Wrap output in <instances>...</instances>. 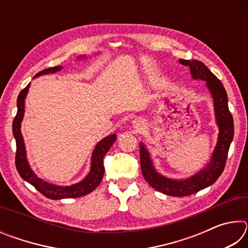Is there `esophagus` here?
I'll list each match as a JSON object with an SVG mask.
<instances>
[{
    "instance_id": "esophagus-1",
    "label": "esophagus",
    "mask_w": 248,
    "mask_h": 248,
    "mask_svg": "<svg viewBox=\"0 0 248 248\" xmlns=\"http://www.w3.org/2000/svg\"><path fill=\"white\" fill-rule=\"evenodd\" d=\"M133 127L136 128L137 130H142L143 129L144 127H145V124H144V120L143 119H140V118H138V119H134L133 120Z\"/></svg>"
}]
</instances>
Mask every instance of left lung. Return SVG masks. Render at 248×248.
Returning <instances> with one entry per match:
<instances>
[{
    "label": "left lung",
    "mask_w": 248,
    "mask_h": 248,
    "mask_svg": "<svg viewBox=\"0 0 248 248\" xmlns=\"http://www.w3.org/2000/svg\"><path fill=\"white\" fill-rule=\"evenodd\" d=\"M179 63L189 66L192 78L205 82V85L212 95L213 104H215V114L217 124L219 127V137H217V142L211 159L207 166L191 177L182 180L170 179L158 174L153 167L149 151L146 150L143 143H140V163L143 177L155 190L173 197H184L196 194L215 183L224 170L228 152L234 136L233 117L229 110L228 94H226L223 84L202 62L179 59Z\"/></svg>",
    "instance_id": "obj_1"
}]
</instances>
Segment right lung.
<instances>
[{
	"label": "right lung",
	"instance_id": "add662e5",
	"mask_svg": "<svg viewBox=\"0 0 248 248\" xmlns=\"http://www.w3.org/2000/svg\"><path fill=\"white\" fill-rule=\"evenodd\" d=\"M84 58V56L78 57V59ZM62 66H53V68L45 69L40 71L39 73L35 75V78L39 77L43 74L56 73L60 71ZM31 86V83L20 92L17 97V114H16L13 121V134L16 141V156H15V165L17 169L18 174L24 180L32 185L33 187L38 190L40 194L45 197L52 200L65 199V198H78V197H83L90 192L93 191L96 187L98 186L102 182L103 176L105 173L104 167V156L114 144L117 136L116 134H110L99 141L96 144L95 149L92 154V162H91V170L87 176L81 182L71 186H57V185L49 184L39 178L35 173H33L31 166L28 164L26 157V149H25L24 139L20 132V124L24 118L25 112V98L28 93V89Z\"/></svg>",
	"mask_w": 248,
	"mask_h": 248
}]
</instances>
